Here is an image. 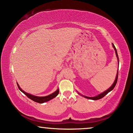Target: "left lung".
I'll return each instance as SVG.
<instances>
[{
	"label": "left lung",
	"mask_w": 133,
	"mask_h": 133,
	"mask_svg": "<svg viewBox=\"0 0 133 133\" xmlns=\"http://www.w3.org/2000/svg\"><path fill=\"white\" fill-rule=\"evenodd\" d=\"M112 46H113V48L114 49V50H115V52H116V56H117V58L118 59V61H119V57H118V54H117V50H116V48L115 46H114L113 43H112ZM117 79H118V70H117V74H116V79L115 81H114V83H112V85H111V87H110V88H108V90L105 91H104L103 92H102V93L100 94H99V95L96 96H95V97H88V96H83V95H81L82 96H83V97H84L85 98H87V99H91V100H94V101H96V100H99L100 99H102V98H103V97L105 95H107V94L109 92H110L111 91H112V90H113L114 87H115L116 83H117Z\"/></svg>",
	"instance_id": "8db88e82"
}]
</instances>
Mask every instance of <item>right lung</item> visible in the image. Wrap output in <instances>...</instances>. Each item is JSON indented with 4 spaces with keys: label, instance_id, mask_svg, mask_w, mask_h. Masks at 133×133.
Instances as JSON below:
<instances>
[{
    "label": "right lung",
    "instance_id": "obj_1",
    "mask_svg": "<svg viewBox=\"0 0 133 133\" xmlns=\"http://www.w3.org/2000/svg\"><path fill=\"white\" fill-rule=\"evenodd\" d=\"M17 84L18 88H19V90H21L23 94H25V95H26L27 97L29 98V99H31L32 101L36 102L39 103H42L50 101V100L53 99V98L56 97V96L58 95V94H59V89H57V90H56L55 92H54L53 93L50 94V95L44 96V97H39V96H36L32 95V94H30L29 93H27V92H25L24 91H23L21 88V87H19V84H18V83H17Z\"/></svg>",
    "mask_w": 133,
    "mask_h": 133
}]
</instances>
